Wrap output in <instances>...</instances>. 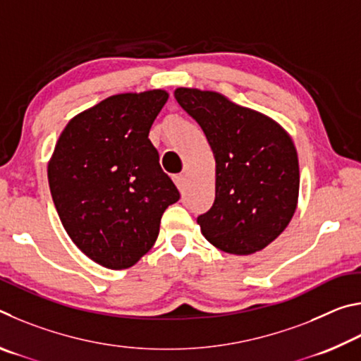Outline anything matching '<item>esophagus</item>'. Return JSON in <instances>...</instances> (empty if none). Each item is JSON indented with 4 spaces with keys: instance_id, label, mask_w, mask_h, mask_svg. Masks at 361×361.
Wrapping results in <instances>:
<instances>
[{
    "instance_id": "obj_1",
    "label": "esophagus",
    "mask_w": 361,
    "mask_h": 361,
    "mask_svg": "<svg viewBox=\"0 0 361 361\" xmlns=\"http://www.w3.org/2000/svg\"><path fill=\"white\" fill-rule=\"evenodd\" d=\"M173 181H175V185H176V188L180 189V191L185 189V185H186V176L185 175H175Z\"/></svg>"
}]
</instances>
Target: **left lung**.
I'll return each mask as SVG.
<instances>
[{
  "mask_svg": "<svg viewBox=\"0 0 361 361\" xmlns=\"http://www.w3.org/2000/svg\"><path fill=\"white\" fill-rule=\"evenodd\" d=\"M175 99L200 126L216 162L215 202L197 216L204 237L231 255L266 248L298 204L299 166L290 135L218 92L180 87Z\"/></svg>",
  "mask_w": 361,
  "mask_h": 361,
  "instance_id": "left-lung-1",
  "label": "left lung"
}]
</instances>
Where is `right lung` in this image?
I'll list each match as a JSON object with an SVG mask.
<instances>
[{
	"label": "right lung",
	"mask_w": 361,
	"mask_h": 361,
	"mask_svg": "<svg viewBox=\"0 0 361 361\" xmlns=\"http://www.w3.org/2000/svg\"><path fill=\"white\" fill-rule=\"evenodd\" d=\"M169 94H119L73 118L49 162L52 200L81 252L108 269L135 264L154 245L180 192L159 166L149 129Z\"/></svg>",
	"instance_id": "obj_1"
}]
</instances>
